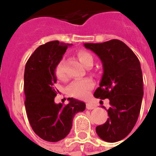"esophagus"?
<instances>
[{
	"label": "esophagus",
	"mask_w": 156,
	"mask_h": 156,
	"mask_svg": "<svg viewBox=\"0 0 156 156\" xmlns=\"http://www.w3.org/2000/svg\"><path fill=\"white\" fill-rule=\"evenodd\" d=\"M86 108L88 109H93V108H96V105L94 104L92 101H87L86 103Z\"/></svg>",
	"instance_id": "esophagus-1"
}]
</instances>
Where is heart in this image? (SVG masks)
I'll return each mask as SVG.
<instances>
[{
  "instance_id": "1",
  "label": "heart",
  "mask_w": 156,
  "mask_h": 156,
  "mask_svg": "<svg viewBox=\"0 0 156 156\" xmlns=\"http://www.w3.org/2000/svg\"><path fill=\"white\" fill-rule=\"evenodd\" d=\"M79 61L84 66L88 63H93V56L87 51H81L78 53ZM55 74L59 79H64L65 71L63 60H60L55 67ZM94 87V81L90 78H84L77 79L72 82L68 86V94L75 98H86L89 92Z\"/></svg>"
}]
</instances>
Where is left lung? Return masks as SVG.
I'll return each mask as SVG.
<instances>
[{"label":"left lung","mask_w":156,"mask_h":156,"mask_svg":"<svg viewBox=\"0 0 156 156\" xmlns=\"http://www.w3.org/2000/svg\"><path fill=\"white\" fill-rule=\"evenodd\" d=\"M84 47L98 55L103 64L101 81L94 95L108 98L110 105L106 109L109 118L96 127V132L103 140L117 142L130 133L140 115L144 95L140 63L130 48L117 39Z\"/></svg>","instance_id":"8db88e82"}]
</instances>
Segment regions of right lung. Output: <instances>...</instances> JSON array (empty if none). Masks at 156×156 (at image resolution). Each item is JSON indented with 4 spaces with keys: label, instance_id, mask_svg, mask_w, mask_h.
Instances as JSON below:
<instances>
[{
    "label": "right lung",
    "instance_id": "right-lung-1",
    "mask_svg": "<svg viewBox=\"0 0 156 156\" xmlns=\"http://www.w3.org/2000/svg\"><path fill=\"white\" fill-rule=\"evenodd\" d=\"M68 46L58 41L41 45L25 67V107L29 123L39 137L49 142L64 139L71 130L74 115L86 107L83 102L73 98H68L67 105L54 102L58 92L54 88L55 67Z\"/></svg>",
    "mask_w": 156,
    "mask_h": 156
}]
</instances>
